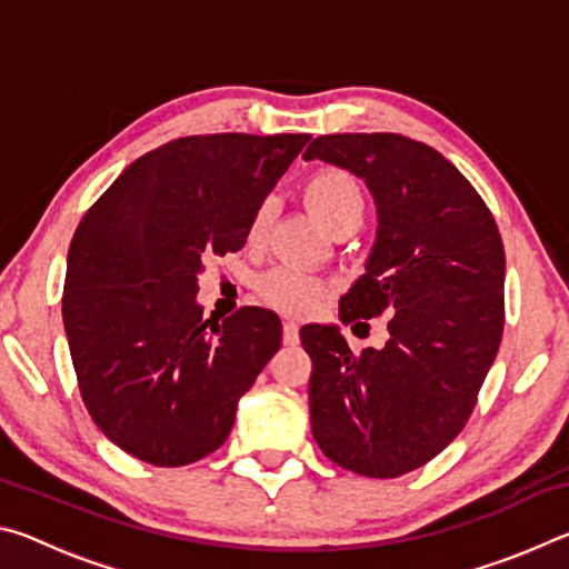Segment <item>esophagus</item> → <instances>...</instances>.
<instances>
[{"instance_id": "obj_1", "label": "esophagus", "mask_w": 569, "mask_h": 569, "mask_svg": "<svg viewBox=\"0 0 569 569\" xmlns=\"http://www.w3.org/2000/svg\"><path fill=\"white\" fill-rule=\"evenodd\" d=\"M283 343L286 346L298 343V323L296 321H283Z\"/></svg>"}]
</instances>
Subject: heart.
Instances as JSON below:
<instances>
[{"label":"heart","mask_w":569,"mask_h":569,"mask_svg":"<svg viewBox=\"0 0 569 569\" xmlns=\"http://www.w3.org/2000/svg\"><path fill=\"white\" fill-rule=\"evenodd\" d=\"M303 200L316 220L331 233H341L346 228H359L366 216V192L361 182L343 168H321L303 182ZM268 220H271V203L256 208L248 223V240H261ZM263 296L283 311H308L321 301L323 286L313 276L296 268H278L263 278Z\"/></svg>","instance_id":"heart-1"}]
</instances>
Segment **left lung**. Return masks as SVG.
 Listing matches in <instances>:
<instances>
[{
	"label": "left lung",
	"mask_w": 569,
	"mask_h": 569,
	"mask_svg": "<svg viewBox=\"0 0 569 569\" xmlns=\"http://www.w3.org/2000/svg\"><path fill=\"white\" fill-rule=\"evenodd\" d=\"M303 160L353 172L377 203V240L339 319L389 313L387 343L361 353L336 326L301 329L313 439L356 475L401 477L435 459L475 409L505 329L502 238L471 182L423 142L321 134Z\"/></svg>",
	"instance_id": "8db88e82"
}]
</instances>
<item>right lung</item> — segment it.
Returning a JSON list of instances; mask_svg holds the SVG:
<instances>
[{
    "mask_svg": "<svg viewBox=\"0 0 569 569\" xmlns=\"http://www.w3.org/2000/svg\"><path fill=\"white\" fill-rule=\"evenodd\" d=\"M311 134H190L146 152L77 226L62 321L84 407L112 445L182 467L228 439L281 349V319H203L198 276L246 246L256 208Z\"/></svg>",
    "mask_w": 569,
    "mask_h": 569,
    "instance_id": "obj_1",
    "label": "right lung"
}]
</instances>
